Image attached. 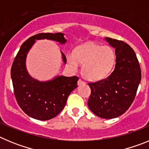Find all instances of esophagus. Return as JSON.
<instances>
[{
    "label": "esophagus",
    "instance_id": "obj_1",
    "mask_svg": "<svg viewBox=\"0 0 149 149\" xmlns=\"http://www.w3.org/2000/svg\"><path fill=\"white\" fill-rule=\"evenodd\" d=\"M85 83H84V81H83L81 79H79L78 81H77V85L78 86H81V85H83V84H84Z\"/></svg>",
    "mask_w": 149,
    "mask_h": 149
}]
</instances>
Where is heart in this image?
Listing matches in <instances>:
<instances>
[{
  "instance_id": "1",
  "label": "heart",
  "mask_w": 149,
  "mask_h": 149,
  "mask_svg": "<svg viewBox=\"0 0 149 149\" xmlns=\"http://www.w3.org/2000/svg\"><path fill=\"white\" fill-rule=\"evenodd\" d=\"M66 59L68 65L74 69H77L78 63L83 65L84 78L97 81L108 76L114 65L115 54L109 46L89 42L77 47L73 54H67Z\"/></svg>"
}]
</instances>
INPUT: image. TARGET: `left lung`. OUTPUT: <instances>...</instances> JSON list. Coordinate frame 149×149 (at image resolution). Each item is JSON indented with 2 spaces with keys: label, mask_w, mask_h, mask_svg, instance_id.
Wrapping results in <instances>:
<instances>
[{
  "label": "left lung",
  "mask_w": 149,
  "mask_h": 149,
  "mask_svg": "<svg viewBox=\"0 0 149 149\" xmlns=\"http://www.w3.org/2000/svg\"><path fill=\"white\" fill-rule=\"evenodd\" d=\"M115 48L113 72L105 79L89 83L90 110L103 119H113L125 113L133 103L141 81V69L136 54L123 41L106 38Z\"/></svg>",
  "instance_id": "left-lung-1"
}]
</instances>
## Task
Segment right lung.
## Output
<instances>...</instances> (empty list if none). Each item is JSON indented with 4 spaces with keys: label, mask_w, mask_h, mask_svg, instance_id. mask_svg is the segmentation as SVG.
<instances>
[{
    "label": "right lung",
    "mask_w": 149,
    "mask_h": 149,
    "mask_svg": "<svg viewBox=\"0 0 149 149\" xmlns=\"http://www.w3.org/2000/svg\"><path fill=\"white\" fill-rule=\"evenodd\" d=\"M63 35L61 33H42L33 36L22 45L12 65L11 78L17 103L27 115L38 120H49L60 113L68 95L77 88L79 78L77 76H58L48 82H39L27 73L26 56L36 39H51L63 44L66 42ZM62 55L66 63L65 54Z\"/></svg>",
    "instance_id": "obj_1"
}]
</instances>
